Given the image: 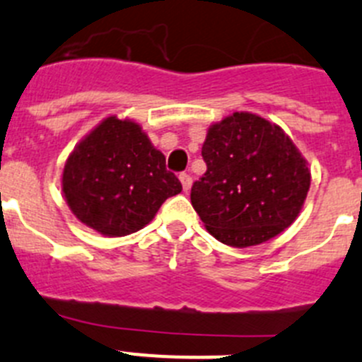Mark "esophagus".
<instances>
[{"mask_svg":"<svg viewBox=\"0 0 362 362\" xmlns=\"http://www.w3.org/2000/svg\"><path fill=\"white\" fill-rule=\"evenodd\" d=\"M180 182H182V187H184V191H189L191 189V184H193V178H191V175L189 173H180Z\"/></svg>","mask_w":362,"mask_h":362,"instance_id":"1","label":"esophagus"}]
</instances>
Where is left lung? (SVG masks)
Segmentation results:
<instances>
[{
  "label": "left lung",
  "mask_w": 362,
  "mask_h": 362,
  "mask_svg": "<svg viewBox=\"0 0 362 362\" xmlns=\"http://www.w3.org/2000/svg\"><path fill=\"white\" fill-rule=\"evenodd\" d=\"M202 157L207 171L191 187V204L218 242L259 245L301 213L310 169L278 124L234 112L207 129Z\"/></svg>",
  "instance_id": "left-lung-1"
}]
</instances>
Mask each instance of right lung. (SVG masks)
Instances as JSON below:
<instances>
[{
    "label": "right lung",
    "mask_w": 362,
    "mask_h": 362,
    "mask_svg": "<svg viewBox=\"0 0 362 362\" xmlns=\"http://www.w3.org/2000/svg\"><path fill=\"white\" fill-rule=\"evenodd\" d=\"M182 184L135 120L112 115L74 148L63 169V193L81 223L104 236L146 227Z\"/></svg>",
    "instance_id": "obj_1"
}]
</instances>
